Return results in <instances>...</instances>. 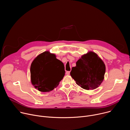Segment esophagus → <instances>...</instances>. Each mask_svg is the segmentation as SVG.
I'll return each instance as SVG.
<instances>
[{"label": "esophagus", "instance_id": "34e87169", "mask_svg": "<svg viewBox=\"0 0 130 130\" xmlns=\"http://www.w3.org/2000/svg\"><path fill=\"white\" fill-rule=\"evenodd\" d=\"M70 71H67L66 72V74L67 75H70Z\"/></svg>", "mask_w": 130, "mask_h": 130}]
</instances>
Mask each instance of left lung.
Segmentation results:
<instances>
[{"mask_svg": "<svg viewBox=\"0 0 130 130\" xmlns=\"http://www.w3.org/2000/svg\"><path fill=\"white\" fill-rule=\"evenodd\" d=\"M105 72V65L98 55L89 51L83 55L70 72L77 84L83 89L92 90L102 82Z\"/></svg>", "mask_w": 130, "mask_h": 130, "instance_id": "left-lung-1", "label": "left lung"}]
</instances>
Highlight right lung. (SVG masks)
Returning a JSON list of instances; mask_svg holds the SVG:
<instances>
[{
    "label": "right lung",
    "mask_w": 130,
    "mask_h": 130,
    "mask_svg": "<svg viewBox=\"0 0 130 130\" xmlns=\"http://www.w3.org/2000/svg\"><path fill=\"white\" fill-rule=\"evenodd\" d=\"M63 63L54 54L45 51L39 54L30 67L31 80L34 87L42 92L53 90L65 75Z\"/></svg>",
    "instance_id": "right-lung-1"
}]
</instances>
